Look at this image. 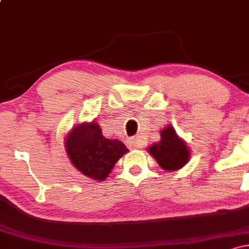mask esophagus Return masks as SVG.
<instances>
[{"mask_svg": "<svg viewBox=\"0 0 249 249\" xmlns=\"http://www.w3.org/2000/svg\"><path fill=\"white\" fill-rule=\"evenodd\" d=\"M128 142H130L131 146L134 148H141L142 146V142L139 137H132V138H130V141Z\"/></svg>", "mask_w": 249, "mask_h": 249, "instance_id": "34e87169", "label": "esophagus"}]
</instances>
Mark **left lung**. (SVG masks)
I'll list each match as a JSON object with an SVG mask.
<instances>
[{"instance_id":"8db88e82","label":"left lung","mask_w":249,"mask_h":249,"mask_svg":"<svg viewBox=\"0 0 249 249\" xmlns=\"http://www.w3.org/2000/svg\"><path fill=\"white\" fill-rule=\"evenodd\" d=\"M147 151L162 170L170 172L184 167L191 158L186 142L177 134L172 125H167L162 128L160 141L151 145Z\"/></svg>"}]
</instances>
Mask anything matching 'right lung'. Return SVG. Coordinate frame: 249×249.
Returning <instances> with one entry per match:
<instances>
[{
	"mask_svg": "<svg viewBox=\"0 0 249 249\" xmlns=\"http://www.w3.org/2000/svg\"><path fill=\"white\" fill-rule=\"evenodd\" d=\"M64 147L71 164L97 181L107 179L116 162L128 152L121 141L105 138L97 122L73 126L65 136Z\"/></svg>",
	"mask_w": 249,
	"mask_h": 249,
	"instance_id": "1",
	"label": "right lung"
}]
</instances>
